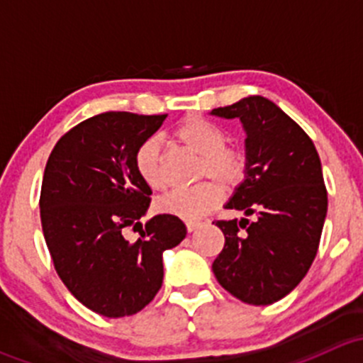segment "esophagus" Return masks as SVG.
Returning <instances> with one entry per match:
<instances>
[{
	"mask_svg": "<svg viewBox=\"0 0 363 363\" xmlns=\"http://www.w3.org/2000/svg\"><path fill=\"white\" fill-rule=\"evenodd\" d=\"M199 226H200V223H195V221L186 223V228H188L189 233H193V232H195V230H199Z\"/></svg>",
	"mask_w": 363,
	"mask_h": 363,
	"instance_id": "1",
	"label": "esophagus"
}]
</instances>
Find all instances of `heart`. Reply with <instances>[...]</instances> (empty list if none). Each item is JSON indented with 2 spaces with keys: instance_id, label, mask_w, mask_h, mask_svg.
<instances>
[{
  "instance_id": "b5f03b06",
  "label": "heart",
  "mask_w": 363,
  "mask_h": 363,
  "mask_svg": "<svg viewBox=\"0 0 363 363\" xmlns=\"http://www.w3.org/2000/svg\"><path fill=\"white\" fill-rule=\"evenodd\" d=\"M174 138L184 147L202 156L199 177H212L225 186H235L246 172V158L237 149L228 147L225 128L202 116H188L174 130ZM135 170L147 188L160 191L167 186L160 138L149 137L135 151ZM221 199L214 182H202L188 189H174L156 202L160 214L174 216L184 221H199L211 212Z\"/></svg>"
}]
</instances>
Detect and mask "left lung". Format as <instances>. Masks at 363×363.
Returning <instances> with one entry per match:
<instances>
[{"label": "left lung", "mask_w": 363, "mask_h": 363, "mask_svg": "<svg viewBox=\"0 0 363 363\" xmlns=\"http://www.w3.org/2000/svg\"><path fill=\"white\" fill-rule=\"evenodd\" d=\"M211 113L242 123L246 172L225 207L256 216L216 221L225 247L212 272L242 302L269 306L303 279L318 252L328 205L320 156L306 131L263 96Z\"/></svg>", "instance_id": "1"}]
</instances>
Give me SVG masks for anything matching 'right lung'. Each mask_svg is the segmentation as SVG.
Returning <instances> with one entry per match:
<instances>
[{"label":"right lung","mask_w":363,"mask_h":363,"mask_svg":"<svg viewBox=\"0 0 363 363\" xmlns=\"http://www.w3.org/2000/svg\"><path fill=\"white\" fill-rule=\"evenodd\" d=\"M164 119L131 112L89 117L60 138L43 172L40 218L57 276L101 316L144 309L163 283V251L186 237L174 216L140 223L152 191L135 170V151ZM128 225L141 228L135 243L123 237Z\"/></svg>","instance_id":"obj_1"}]
</instances>
